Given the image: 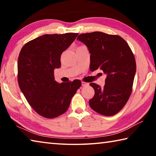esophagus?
Returning a JSON list of instances; mask_svg holds the SVG:
<instances>
[{
	"mask_svg": "<svg viewBox=\"0 0 156 156\" xmlns=\"http://www.w3.org/2000/svg\"><path fill=\"white\" fill-rule=\"evenodd\" d=\"M88 85H89V83H85V82H84V81H82V86L86 87V86H88Z\"/></svg>",
	"mask_w": 156,
	"mask_h": 156,
	"instance_id": "1",
	"label": "esophagus"
}]
</instances>
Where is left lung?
Wrapping results in <instances>:
<instances>
[{"mask_svg":"<svg viewBox=\"0 0 156 156\" xmlns=\"http://www.w3.org/2000/svg\"><path fill=\"white\" fill-rule=\"evenodd\" d=\"M77 40L86 44L90 53V70L100 69L107 75L101 88L90 83L95 91L89 106L100 114L111 116L122 109L132 92L136 64L127 43L118 35L100 31L82 34Z\"/></svg>","mask_w":156,"mask_h":156,"instance_id":"1","label":"left lung"}]
</instances>
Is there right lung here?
<instances>
[{
    "label": "right lung",
    "mask_w": 156,
    "mask_h": 156,
    "mask_svg": "<svg viewBox=\"0 0 156 156\" xmlns=\"http://www.w3.org/2000/svg\"><path fill=\"white\" fill-rule=\"evenodd\" d=\"M78 33L44 34L26 43L18 59V82L28 103L39 115L54 118L67 112L81 81L58 83L54 70Z\"/></svg>",
    "instance_id": "1"
}]
</instances>
